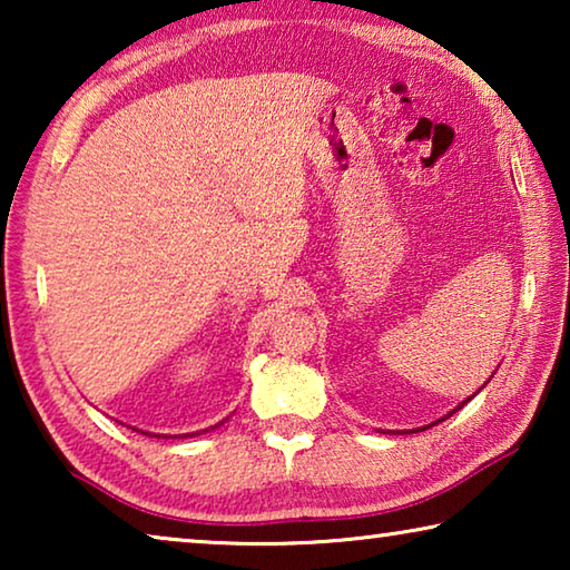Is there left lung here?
Here are the masks:
<instances>
[{
  "label": "left lung",
  "mask_w": 570,
  "mask_h": 570,
  "mask_svg": "<svg viewBox=\"0 0 570 570\" xmlns=\"http://www.w3.org/2000/svg\"><path fill=\"white\" fill-rule=\"evenodd\" d=\"M468 400H470V397H468ZM468 400H465V402H468ZM465 402H462V404H465ZM462 404H460V407H462ZM460 407H455V410H452V412H458ZM452 412H450V414H452ZM450 414H448V417H450ZM442 420H445V417H442ZM442 420H438V422H442ZM422 430H424V428H422Z\"/></svg>",
  "instance_id": "8db88e82"
}]
</instances>
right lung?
<instances>
[{"label": "right lung", "mask_w": 570, "mask_h": 570, "mask_svg": "<svg viewBox=\"0 0 570 570\" xmlns=\"http://www.w3.org/2000/svg\"><path fill=\"white\" fill-rule=\"evenodd\" d=\"M204 432H206V430H204ZM196 435H198V432H196ZM188 438H190V435H188Z\"/></svg>", "instance_id": "obj_1"}]
</instances>
